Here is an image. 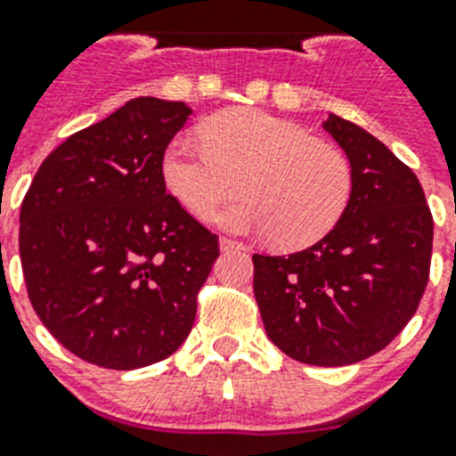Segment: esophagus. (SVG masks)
I'll use <instances>...</instances> for the list:
<instances>
[{
	"mask_svg": "<svg viewBox=\"0 0 456 456\" xmlns=\"http://www.w3.org/2000/svg\"><path fill=\"white\" fill-rule=\"evenodd\" d=\"M219 248L224 253H228V251H241V248H244V247H241L240 241L228 240V237H221V240H219Z\"/></svg>",
	"mask_w": 456,
	"mask_h": 456,
	"instance_id": "1",
	"label": "esophagus"
}]
</instances>
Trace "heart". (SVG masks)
I'll use <instances>...</instances> for the list:
<instances>
[{"label":"heart","instance_id":"b5f03b06","mask_svg":"<svg viewBox=\"0 0 456 456\" xmlns=\"http://www.w3.org/2000/svg\"><path fill=\"white\" fill-rule=\"evenodd\" d=\"M203 139L175 136L164 151L168 191L189 215L237 235L273 237L278 247L313 244L347 209L354 171L347 155L305 127L257 109H235L203 125Z\"/></svg>","mask_w":456,"mask_h":456}]
</instances>
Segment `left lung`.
I'll return each instance as SVG.
<instances>
[{
  "label": "left lung",
  "instance_id": "left-lung-1",
  "mask_svg": "<svg viewBox=\"0 0 456 456\" xmlns=\"http://www.w3.org/2000/svg\"><path fill=\"white\" fill-rule=\"evenodd\" d=\"M354 191L317 244L253 256V292L269 340L289 358L338 368L393 340L413 317L432 260L434 221L416 173L363 127L329 114Z\"/></svg>",
  "mask_w": 456,
  "mask_h": 456
}]
</instances>
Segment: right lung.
<instances>
[{
	"label": "right lung",
	"mask_w": 456,
	"mask_h": 456,
	"mask_svg": "<svg viewBox=\"0 0 456 456\" xmlns=\"http://www.w3.org/2000/svg\"><path fill=\"white\" fill-rule=\"evenodd\" d=\"M184 102L134 98L68 136L20 209L36 315L68 352L109 370L164 361L187 340L216 235L167 193L164 151Z\"/></svg>",
	"instance_id": "1"
}]
</instances>
